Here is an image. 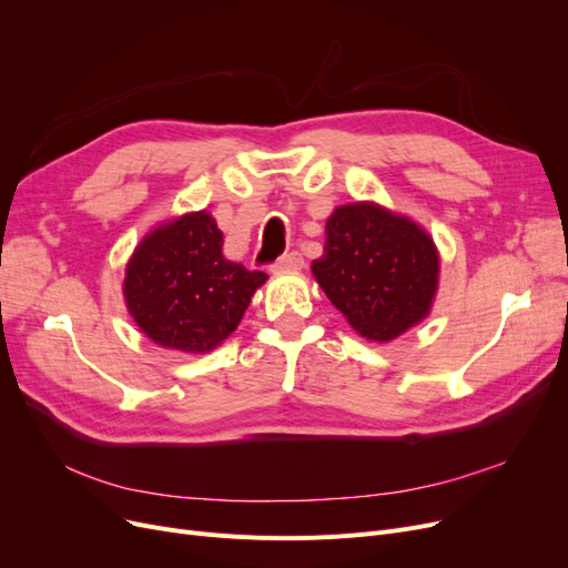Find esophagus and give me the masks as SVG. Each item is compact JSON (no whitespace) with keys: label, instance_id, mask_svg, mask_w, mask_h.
I'll list each match as a JSON object with an SVG mask.
<instances>
[{"label":"esophagus","instance_id":"34e87169","mask_svg":"<svg viewBox=\"0 0 568 568\" xmlns=\"http://www.w3.org/2000/svg\"><path fill=\"white\" fill-rule=\"evenodd\" d=\"M303 265H305V258L301 252H288L270 265V270H301Z\"/></svg>","mask_w":568,"mask_h":568}]
</instances>
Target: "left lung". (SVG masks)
Instances as JSON below:
<instances>
[{
  "instance_id": "1",
  "label": "left lung",
  "mask_w": 568,
  "mask_h": 568,
  "mask_svg": "<svg viewBox=\"0 0 568 568\" xmlns=\"http://www.w3.org/2000/svg\"><path fill=\"white\" fill-rule=\"evenodd\" d=\"M312 273L363 337L388 342L429 312L439 256L414 222L356 203L333 212Z\"/></svg>"
}]
</instances>
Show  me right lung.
Segmentation results:
<instances>
[{
	"instance_id": "1",
	"label": "right lung",
	"mask_w": 568,
	"mask_h": 568,
	"mask_svg": "<svg viewBox=\"0 0 568 568\" xmlns=\"http://www.w3.org/2000/svg\"><path fill=\"white\" fill-rule=\"evenodd\" d=\"M222 245L207 212L184 214L141 242L126 265L124 298L150 339L201 354L235 331L267 275L226 261Z\"/></svg>"
}]
</instances>
